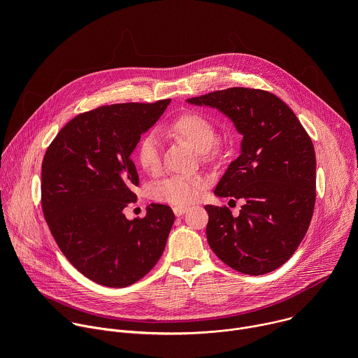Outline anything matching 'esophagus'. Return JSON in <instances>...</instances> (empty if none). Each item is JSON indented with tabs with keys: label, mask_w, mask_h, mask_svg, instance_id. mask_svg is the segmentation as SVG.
<instances>
[{
	"label": "esophagus",
	"mask_w": 358,
	"mask_h": 358,
	"mask_svg": "<svg viewBox=\"0 0 358 358\" xmlns=\"http://www.w3.org/2000/svg\"><path fill=\"white\" fill-rule=\"evenodd\" d=\"M173 211H174L176 217H181V215H184L188 211V207H182V206L181 207H174Z\"/></svg>",
	"instance_id": "34e87169"
}]
</instances>
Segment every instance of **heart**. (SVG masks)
<instances>
[{
  "label": "heart",
  "mask_w": 358,
  "mask_h": 358,
  "mask_svg": "<svg viewBox=\"0 0 358 358\" xmlns=\"http://www.w3.org/2000/svg\"><path fill=\"white\" fill-rule=\"evenodd\" d=\"M166 133L174 137L184 138L198 152H207L215 143L217 130L214 123L203 115L187 112L176 117L167 127ZM136 159L140 167L150 173L156 174L160 170V141L155 133L145 134L137 144ZM206 189V181L201 177L173 176L151 188V196L156 201L167 202L171 206H187L196 201Z\"/></svg>",
  "instance_id": "obj_1"
}]
</instances>
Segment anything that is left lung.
Instances as JSON below:
<instances>
[{
  "mask_svg": "<svg viewBox=\"0 0 358 358\" xmlns=\"http://www.w3.org/2000/svg\"><path fill=\"white\" fill-rule=\"evenodd\" d=\"M187 101L218 109L243 136L241 155L214 194L245 203L238 217L228 207L206 206L211 249L224 264L245 275L278 269L299 248L313 217L312 138L285 101L266 90L229 87Z\"/></svg>",
  "mask_w": 358,
  "mask_h": 358,
  "instance_id": "obj_1",
  "label": "left lung"
}]
</instances>
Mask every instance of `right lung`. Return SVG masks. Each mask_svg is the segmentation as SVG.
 Segmentation results:
<instances>
[{"label":"right lung","mask_w":358,"mask_h":358,"mask_svg":"<svg viewBox=\"0 0 358 358\" xmlns=\"http://www.w3.org/2000/svg\"><path fill=\"white\" fill-rule=\"evenodd\" d=\"M119 103L73 117L42 162V211L66 259L90 280L126 287L162 258L174 213L151 203L143 218L123 210L136 201L138 174L131 152L170 105Z\"/></svg>","instance_id":"obj_1"}]
</instances>
